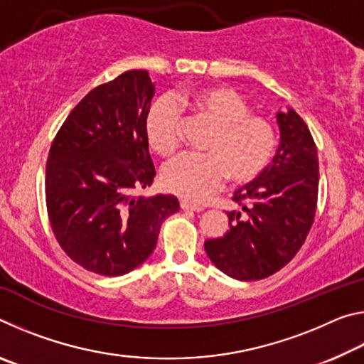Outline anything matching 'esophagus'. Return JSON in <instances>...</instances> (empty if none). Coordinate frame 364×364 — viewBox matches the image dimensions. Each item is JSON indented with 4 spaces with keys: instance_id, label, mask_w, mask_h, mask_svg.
<instances>
[{
    "instance_id": "1",
    "label": "esophagus",
    "mask_w": 364,
    "mask_h": 364,
    "mask_svg": "<svg viewBox=\"0 0 364 364\" xmlns=\"http://www.w3.org/2000/svg\"><path fill=\"white\" fill-rule=\"evenodd\" d=\"M180 205H181L183 210H191V212H200L202 208H204L202 205L193 204V202H189V200H181Z\"/></svg>"
}]
</instances>
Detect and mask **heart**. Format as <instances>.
<instances>
[{
  "instance_id": "obj_1",
  "label": "heart",
  "mask_w": 364,
  "mask_h": 364,
  "mask_svg": "<svg viewBox=\"0 0 364 364\" xmlns=\"http://www.w3.org/2000/svg\"><path fill=\"white\" fill-rule=\"evenodd\" d=\"M180 104L210 123L202 149L186 154L164 168L162 181L170 193L200 202L228 178L247 184L260 176L273 159L278 134L267 117L252 114L245 97L228 86H202L180 96ZM146 139L159 156L170 157L180 149L183 120L176 104L162 97L152 104L144 120Z\"/></svg>"
}]
</instances>
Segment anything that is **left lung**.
I'll list each match as a JSON object with an SVG mask.
<instances>
[{"instance_id":"left-lung-1","label":"left lung","mask_w":364,"mask_h":364,"mask_svg":"<svg viewBox=\"0 0 364 364\" xmlns=\"http://www.w3.org/2000/svg\"><path fill=\"white\" fill-rule=\"evenodd\" d=\"M281 144L267 170L234 193L242 207L230 212V230L205 241L212 263L239 281L274 274L304 245L315 221L319 164L315 139L304 119L289 109L278 114Z\"/></svg>"}]
</instances>
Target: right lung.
Instances as JSON below:
<instances>
[{"label": "right lung", "mask_w": 364, "mask_h": 364, "mask_svg": "<svg viewBox=\"0 0 364 364\" xmlns=\"http://www.w3.org/2000/svg\"><path fill=\"white\" fill-rule=\"evenodd\" d=\"M152 96L147 70L122 73L91 90L51 143L49 225L60 249L91 273L138 268L156 249L164 220L180 210L175 196L134 194L156 176L144 132Z\"/></svg>", "instance_id": "obj_1"}]
</instances>
